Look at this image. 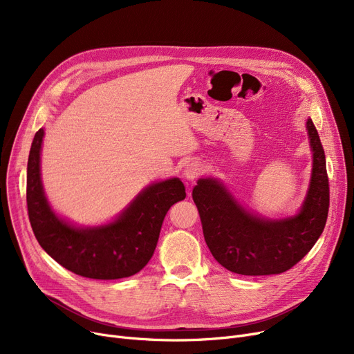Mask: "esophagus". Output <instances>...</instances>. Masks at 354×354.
<instances>
[{
    "label": "esophagus",
    "mask_w": 354,
    "mask_h": 354,
    "mask_svg": "<svg viewBox=\"0 0 354 354\" xmlns=\"http://www.w3.org/2000/svg\"><path fill=\"white\" fill-rule=\"evenodd\" d=\"M202 171H203L202 163L198 160H194V162L188 163L187 167H185L183 175L188 180H195L196 178H199L202 175Z\"/></svg>",
    "instance_id": "esophagus-1"
}]
</instances>
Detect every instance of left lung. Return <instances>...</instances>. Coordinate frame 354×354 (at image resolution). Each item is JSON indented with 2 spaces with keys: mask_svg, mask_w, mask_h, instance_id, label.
<instances>
[{
  "mask_svg": "<svg viewBox=\"0 0 354 354\" xmlns=\"http://www.w3.org/2000/svg\"><path fill=\"white\" fill-rule=\"evenodd\" d=\"M313 147V175L301 211L292 218H258L214 179H199L192 198L202 221L205 243L216 261L241 275L281 274L317 243L328 215L330 188L326 155L311 119L307 120Z\"/></svg>",
  "mask_w": 354,
  "mask_h": 354,
  "instance_id": "1",
  "label": "left lung"
}]
</instances>
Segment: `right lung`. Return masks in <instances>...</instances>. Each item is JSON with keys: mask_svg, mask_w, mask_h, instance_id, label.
Instances as JSON below:
<instances>
[{"mask_svg": "<svg viewBox=\"0 0 354 354\" xmlns=\"http://www.w3.org/2000/svg\"><path fill=\"white\" fill-rule=\"evenodd\" d=\"M44 130L35 133L27 165V209L41 248L68 271L93 280H118L139 272L152 258L166 212L187 198L183 183L167 179L146 188L115 222L77 230L50 209L40 179Z\"/></svg>", "mask_w": 354, "mask_h": 354, "instance_id": "right-lung-1", "label": "right lung"}]
</instances>
